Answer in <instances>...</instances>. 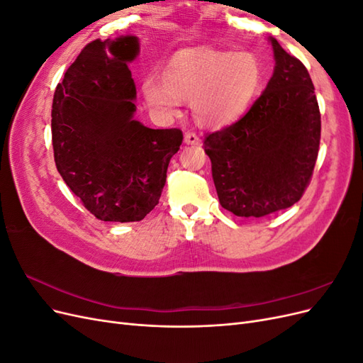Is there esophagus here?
I'll use <instances>...</instances> for the list:
<instances>
[{"label":"esophagus","instance_id":"obj_1","mask_svg":"<svg viewBox=\"0 0 363 363\" xmlns=\"http://www.w3.org/2000/svg\"><path fill=\"white\" fill-rule=\"evenodd\" d=\"M184 144L186 145H199L200 144V138L194 131H188V133H184Z\"/></svg>","mask_w":363,"mask_h":363}]
</instances>
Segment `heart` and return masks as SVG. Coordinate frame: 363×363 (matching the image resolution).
<instances>
[{
	"mask_svg": "<svg viewBox=\"0 0 363 363\" xmlns=\"http://www.w3.org/2000/svg\"><path fill=\"white\" fill-rule=\"evenodd\" d=\"M263 83V67L252 52L192 50L175 57L164 83L147 79L142 86L148 106L174 115L182 100H191L196 123L223 128L242 118Z\"/></svg>",
	"mask_w": 363,
	"mask_h": 363,
	"instance_id": "heart-1",
	"label": "heart"
}]
</instances>
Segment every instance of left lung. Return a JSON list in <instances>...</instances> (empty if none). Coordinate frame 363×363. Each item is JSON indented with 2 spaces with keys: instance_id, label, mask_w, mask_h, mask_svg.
<instances>
[{
  "instance_id": "left-lung-1",
  "label": "left lung",
  "mask_w": 363,
  "mask_h": 363,
  "mask_svg": "<svg viewBox=\"0 0 363 363\" xmlns=\"http://www.w3.org/2000/svg\"><path fill=\"white\" fill-rule=\"evenodd\" d=\"M272 77L238 123L207 135L219 203L242 218H260L298 201L320 150L321 115L304 65L269 38Z\"/></svg>"
}]
</instances>
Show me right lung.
<instances>
[{
  "mask_svg": "<svg viewBox=\"0 0 363 363\" xmlns=\"http://www.w3.org/2000/svg\"><path fill=\"white\" fill-rule=\"evenodd\" d=\"M136 36L96 39L65 72L52 98L54 160L68 188L101 221H140L159 204L179 128L155 130L138 119L128 63Z\"/></svg>",
  "mask_w": 363,
  "mask_h": 363,
  "instance_id": "add662e5",
  "label": "right lung"
}]
</instances>
